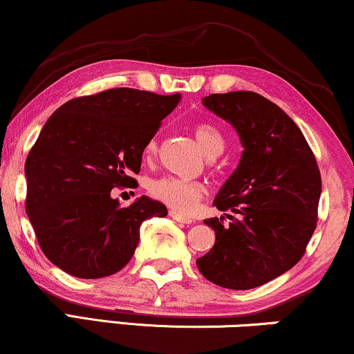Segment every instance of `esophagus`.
I'll use <instances>...</instances> for the list:
<instances>
[{"label":"esophagus","mask_w":354,"mask_h":354,"mask_svg":"<svg viewBox=\"0 0 354 354\" xmlns=\"http://www.w3.org/2000/svg\"><path fill=\"white\" fill-rule=\"evenodd\" d=\"M169 216H171L174 221L182 222V224H192V222H193V221L190 219V217H185V216L178 214V212H176V211H169Z\"/></svg>","instance_id":"1"}]
</instances>
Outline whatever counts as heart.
Segmentation results:
<instances>
[{
    "mask_svg": "<svg viewBox=\"0 0 354 354\" xmlns=\"http://www.w3.org/2000/svg\"><path fill=\"white\" fill-rule=\"evenodd\" d=\"M193 137H195L198 147L207 158H214L224 149L225 140L219 132V129L212 124L200 122L193 127ZM156 151V140H151L147 147V153L153 154ZM149 193L156 200L166 203L167 206L180 212H190L195 209L198 201L205 195V187L198 182L183 180L177 177H161L149 183Z\"/></svg>",
    "mask_w": 354,
    "mask_h": 354,
    "instance_id": "1",
    "label": "heart"
}]
</instances>
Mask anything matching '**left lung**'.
Returning a JSON list of instances; mask_svg holds the SVG:
<instances>
[{
  "label": "left lung",
  "mask_w": 354,
  "mask_h": 354,
  "mask_svg": "<svg viewBox=\"0 0 354 354\" xmlns=\"http://www.w3.org/2000/svg\"><path fill=\"white\" fill-rule=\"evenodd\" d=\"M203 106L229 122L243 147L239 166L216 195L224 216L206 219L214 246L196 259L209 282L250 290L301 259L316 229L321 172L298 125L254 91L209 95Z\"/></svg>",
  "instance_id": "obj_1"
}]
</instances>
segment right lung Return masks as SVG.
<instances>
[{"label":"right lung","mask_w":354,"mask_h":354,"mask_svg":"<svg viewBox=\"0 0 354 354\" xmlns=\"http://www.w3.org/2000/svg\"><path fill=\"white\" fill-rule=\"evenodd\" d=\"M180 98L111 88L67 101L46 120L26 161V209L53 264L79 279L108 277L132 259L142 222L167 216L145 195L120 207L111 190L135 188L130 176Z\"/></svg>","instance_id":"add662e5"}]
</instances>
